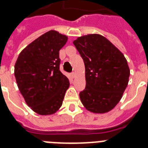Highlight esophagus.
I'll list each match as a JSON object with an SVG mask.
<instances>
[{
    "mask_svg": "<svg viewBox=\"0 0 148 148\" xmlns=\"http://www.w3.org/2000/svg\"><path fill=\"white\" fill-rule=\"evenodd\" d=\"M71 76H72V78H75V73H72V74H71Z\"/></svg>",
    "mask_w": 148,
    "mask_h": 148,
    "instance_id": "esophagus-1",
    "label": "esophagus"
}]
</instances>
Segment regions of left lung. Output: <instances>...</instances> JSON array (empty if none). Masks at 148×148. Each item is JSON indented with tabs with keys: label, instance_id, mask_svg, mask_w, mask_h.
Listing matches in <instances>:
<instances>
[{
	"label": "left lung",
	"instance_id": "obj_1",
	"mask_svg": "<svg viewBox=\"0 0 148 148\" xmlns=\"http://www.w3.org/2000/svg\"><path fill=\"white\" fill-rule=\"evenodd\" d=\"M73 44L85 66V89L79 93L87 110L108 113L119 102L128 84L130 69L121 51L99 34L79 37Z\"/></svg>",
	"mask_w": 148,
	"mask_h": 148
}]
</instances>
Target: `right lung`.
Here are the masks:
<instances>
[{"instance_id":"add662e5","label":"right lung","mask_w":148,"mask_h":148,"mask_svg":"<svg viewBox=\"0 0 148 148\" xmlns=\"http://www.w3.org/2000/svg\"><path fill=\"white\" fill-rule=\"evenodd\" d=\"M67 39L50 30L24 48L15 63L18 89L27 105L39 115H52L58 110L70 86L59 70V50Z\"/></svg>"}]
</instances>
